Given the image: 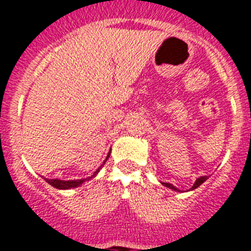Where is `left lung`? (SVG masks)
<instances>
[{
    "mask_svg": "<svg viewBox=\"0 0 251 251\" xmlns=\"http://www.w3.org/2000/svg\"><path fill=\"white\" fill-rule=\"evenodd\" d=\"M207 178H208L207 176H201V177H199V178H197L196 181H195V183H194V186H192V187H191V190H195V188H197L200 185H202V183L205 182V181H206V179H207ZM163 185H165L166 187L171 188V190H174V191H178V188H176L174 185H171V183L163 182Z\"/></svg>",
    "mask_w": 251,
    "mask_h": 251,
    "instance_id": "obj_1",
    "label": "left lung"
}]
</instances>
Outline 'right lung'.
Here are the masks:
<instances>
[{
  "label": "right lung",
  "mask_w": 251,
  "mask_h": 251,
  "mask_svg": "<svg viewBox=\"0 0 251 251\" xmlns=\"http://www.w3.org/2000/svg\"><path fill=\"white\" fill-rule=\"evenodd\" d=\"M109 154H110V152L108 153V156H106L105 161H106V159H108V158H109ZM105 161L103 162V165H104V163H105ZM100 168H101V166L98 168V170L95 171L94 174H93L92 177H94L95 175L98 174L99 170H100ZM89 178H90V177H89ZM89 178L69 179V181H64V179H59V178H52V179L45 178V181H46V182H48V183H50V185L52 186V187H55V188H59V190H68V188H75V187H77V186H80L81 183H84V182H85V181H88V179H89Z\"/></svg>",
  "instance_id": "right-lung-1"
}]
</instances>
